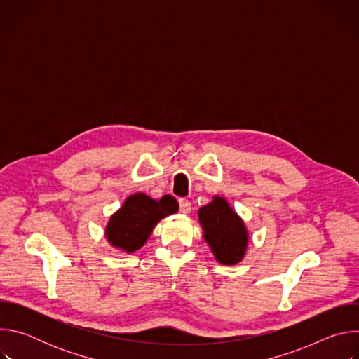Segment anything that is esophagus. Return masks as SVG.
I'll use <instances>...</instances> for the list:
<instances>
[{
	"label": "esophagus",
	"mask_w": 359,
	"mask_h": 359,
	"mask_svg": "<svg viewBox=\"0 0 359 359\" xmlns=\"http://www.w3.org/2000/svg\"><path fill=\"white\" fill-rule=\"evenodd\" d=\"M179 206H180V212L184 213V215L190 213V210H191V203L184 197L179 200Z\"/></svg>",
	"instance_id": "34e87169"
}]
</instances>
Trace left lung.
<instances>
[{"label": "left lung", "instance_id": "1", "mask_svg": "<svg viewBox=\"0 0 359 359\" xmlns=\"http://www.w3.org/2000/svg\"><path fill=\"white\" fill-rule=\"evenodd\" d=\"M203 237L215 255L224 266L243 262L248 247V230L244 220L230 206L226 197L213 196V200L197 212Z\"/></svg>", "mask_w": 359, "mask_h": 359}]
</instances>
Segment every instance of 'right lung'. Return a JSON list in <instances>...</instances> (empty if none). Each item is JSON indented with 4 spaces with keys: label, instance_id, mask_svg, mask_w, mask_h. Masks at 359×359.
<instances>
[{
    "label": "right lung",
    "instance_id": "add662e5",
    "mask_svg": "<svg viewBox=\"0 0 359 359\" xmlns=\"http://www.w3.org/2000/svg\"><path fill=\"white\" fill-rule=\"evenodd\" d=\"M177 210L179 203L173 196L166 194L156 200L143 191L133 193L109 217L105 237L116 250L132 254L143 247L162 219L177 213Z\"/></svg>",
    "mask_w": 359,
    "mask_h": 359
}]
</instances>
